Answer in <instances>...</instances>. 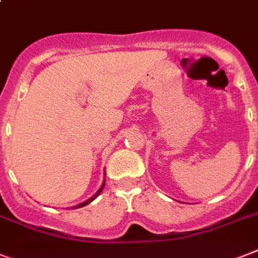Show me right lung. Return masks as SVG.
I'll return each mask as SVG.
<instances>
[{
    "instance_id": "obj_1",
    "label": "right lung",
    "mask_w": 258,
    "mask_h": 258,
    "mask_svg": "<svg viewBox=\"0 0 258 258\" xmlns=\"http://www.w3.org/2000/svg\"><path fill=\"white\" fill-rule=\"evenodd\" d=\"M104 176H106V172H104ZM104 184H106V179H103V183H102V185H100L99 189L96 190V194L94 195V196H91V198H90V199H87V200H86V202H83V203H81V204H78V205H75V207H73V209H75V208H82V207H85V205L90 204V203L93 202V200H95V199L98 198V196H99V195H100V192H102V190H103Z\"/></svg>"
}]
</instances>
